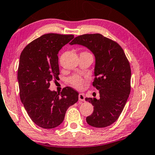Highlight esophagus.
I'll return each mask as SVG.
<instances>
[{
	"label": "esophagus",
	"instance_id": "esophagus-1",
	"mask_svg": "<svg viewBox=\"0 0 155 155\" xmlns=\"http://www.w3.org/2000/svg\"><path fill=\"white\" fill-rule=\"evenodd\" d=\"M78 99H79L80 101H85V95H84V94L80 93L79 94H78Z\"/></svg>",
	"mask_w": 155,
	"mask_h": 155
}]
</instances>
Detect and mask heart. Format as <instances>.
I'll use <instances>...</instances> for the list:
<instances>
[{"instance_id":"heart-1","label":"heart","mask_w":155,"mask_h":155,"mask_svg":"<svg viewBox=\"0 0 155 155\" xmlns=\"http://www.w3.org/2000/svg\"><path fill=\"white\" fill-rule=\"evenodd\" d=\"M83 53H88V52H83ZM70 84L74 87L77 89H81L84 86L85 79L79 75H74L70 78Z\"/></svg>"}]
</instances>
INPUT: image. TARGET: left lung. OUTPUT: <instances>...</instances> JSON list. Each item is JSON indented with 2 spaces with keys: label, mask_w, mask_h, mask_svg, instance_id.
<instances>
[{
  "label": "left lung",
  "mask_w": 155,
  "mask_h": 155,
  "mask_svg": "<svg viewBox=\"0 0 155 155\" xmlns=\"http://www.w3.org/2000/svg\"><path fill=\"white\" fill-rule=\"evenodd\" d=\"M70 44L85 46L95 56L92 85L99 91L100 99L85 98L94 106L86 122L94 127L109 126L118 119L131 91V73L127 58L119 44L99 33L81 35Z\"/></svg>",
  "instance_id": "left-lung-1"
}]
</instances>
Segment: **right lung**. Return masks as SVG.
<instances>
[{
  "mask_svg": "<svg viewBox=\"0 0 155 155\" xmlns=\"http://www.w3.org/2000/svg\"><path fill=\"white\" fill-rule=\"evenodd\" d=\"M73 38L74 35L45 34L29 43L20 55L21 101L31 119L41 128L60 125L68 108L78 100V92L71 87H64L61 93L48 89L51 81L58 78V51Z\"/></svg>",
  "mask_w": 155,
  "mask_h": 155,
  "instance_id": "add662e5",
  "label": "right lung"
}]
</instances>
